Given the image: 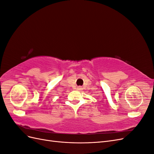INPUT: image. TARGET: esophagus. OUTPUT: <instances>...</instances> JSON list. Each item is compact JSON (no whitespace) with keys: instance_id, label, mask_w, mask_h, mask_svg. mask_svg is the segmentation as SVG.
<instances>
[{"instance_id":"obj_1","label":"esophagus","mask_w":154,"mask_h":154,"mask_svg":"<svg viewBox=\"0 0 154 154\" xmlns=\"http://www.w3.org/2000/svg\"><path fill=\"white\" fill-rule=\"evenodd\" d=\"M77 90H78V91H82V87H80H80H77Z\"/></svg>"}]
</instances>
